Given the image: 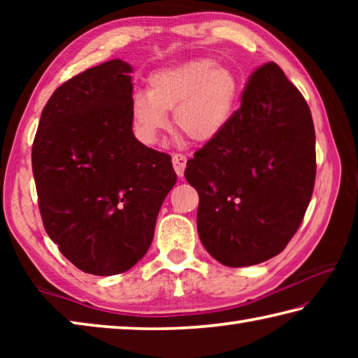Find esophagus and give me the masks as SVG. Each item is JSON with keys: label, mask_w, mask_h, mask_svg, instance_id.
Here are the masks:
<instances>
[{"label": "esophagus", "mask_w": 358, "mask_h": 358, "mask_svg": "<svg viewBox=\"0 0 358 358\" xmlns=\"http://www.w3.org/2000/svg\"><path fill=\"white\" fill-rule=\"evenodd\" d=\"M172 164H173V169H175V172H177L178 177H183L185 169H186V156L181 153H173Z\"/></svg>", "instance_id": "34e87169"}]
</instances>
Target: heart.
<instances>
[{
	"mask_svg": "<svg viewBox=\"0 0 358 358\" xmlns=\"http://www.w3.org/2000/svg\"><path fill=\"white\" fill-rule=\"evenodd\" d=\"M240 92L237 76L213 59H197L155 72L148 92L131 99V117L138 137L155 143L169 126L173 112L177 129L197 143L221 134L232 117Z\"/></svg>",
	"mask_w": 358,
	"mask_h": 358,
	"instance_id": "obj_1",
	"label": "heart"
}]
</instances>
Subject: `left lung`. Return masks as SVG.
Returning a JSON list of instances; mask_svg holds the SVG:
<instances>
[{
    "instance_id": "1",
    "label": "left lung",
    "mask_w": 358,
    "mask_h": 358,
    "mask_svg": "<svg viewBox=\"0 0 358 358\" xmlns=\"http://www.w3.org/2000/svg\"><path fill=\"white\" fill-rule=\"evenodd\" d=\"M185 177L199 192V237L217 262L256 265L287 246L313 196L316 134L280 66L250 77L241 107L187 161Z\"/></svg>"
}]
</instances>
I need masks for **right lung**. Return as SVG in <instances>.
I'll return each instance as SVG.
<instances>
[{
    "label": "right lung",
    "mask_w": 358,
    "mask_h": 358,
    "mask_svg": "<svg viewBox=\"0 0 358 358\" xmlns=\"http://www.w3.org/2000/svg\"><path fill=\"white\" fill-rule=\"evenodd\" d=\"M131 64L110 59L69 78L42 110L31 162L48 237L77 268L134 266L177 183L172 157L132 132Z\"/></svg>",
    "instance_id": "obj_1"
}]
</instances>
